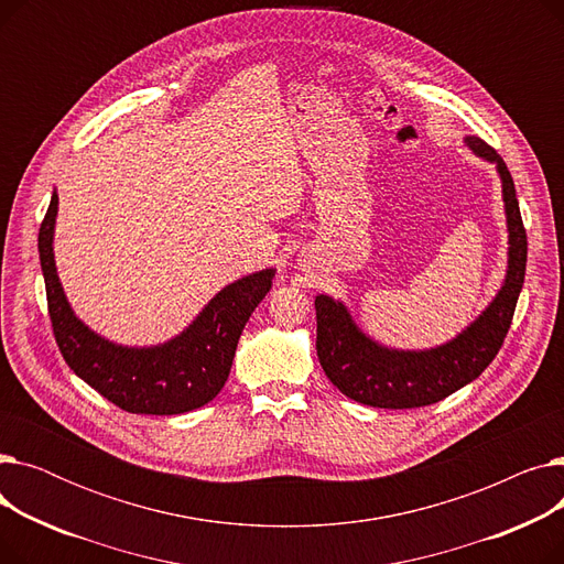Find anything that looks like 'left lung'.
Segmentation results:
<instances>
[{"instance_id": "left-lung-1", "label": "left lung", "mask_w": 564, "mask_h": 564, "mask_svg": "<svg viewBox=\"0 0 564 564\" xmlns=\"http://www.w3.org/2000/svg\"><path fill=\"white\" fill-rule=\"evenodd\" d=\"M476 155L496 164L502 181L510 260L508 276L489 308L451 343L425 351H398L370 340L354 324L340 302L327 294L315 297L317 313V359L334 387L347 398L379 409L427 406L466 387L494 361L514 317L519 292L525 276L528 240L519 213L512 175L489 143L466 137Z\"/></svg>"}]
</instances>
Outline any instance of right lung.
Returning a JSON list of instances; mask_svg holds the SVG:
<instances>
[{
    "instance_id": "1",
    "label": "right lung",
    "mask_w": 564,
    "mask_h": 564,
    "mask_svg": "<svg viewBox=\"0 0 564 564\" xmlns=\"http://www.w3.org/2000/svg\"><path fill=\"white\" fill-rule=\"evenodd\" d=\"M58 196L52 194L39 230L47 313L58 351L88 387L130 413L173 416L217 398L228 379L237 340L272 288L274 270L226 285L189 327L158 347L113 345L82 324L56 276L52 237Z\"/></svg>"
}]
</instances>
